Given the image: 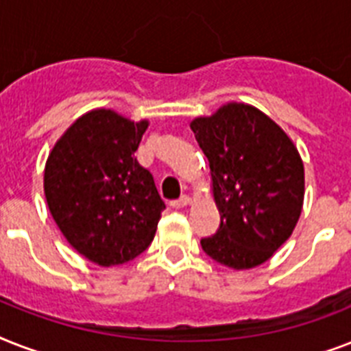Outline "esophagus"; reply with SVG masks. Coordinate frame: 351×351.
Returning <instances> with one entry per match:
<instances>
[{"label": "esophagus", "instance_id": "obj_1", "mask_svg": "<svg viewBox=\"0 0 351 351\" xmlns=\"http://www.w3.org/2000/svg\"><path fill=\"white\" fill-rule=\"evenodd\" d=\"M189 204H191V198L187 197V195H184V197H180L178 200H173V202H171V208L180 209V208H186V206H189Z\"/></svg>", "mask_w": 351, "mask_h": 351}]
</instances>
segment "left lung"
Wrapping results in <instances>:
<instances>
[{
	"instance_id": "8db88e82",
	"label": "left lung",
	"mask_w": 351,
	"mask_h": 351,
	"mask_svg": "<svg viewBox=\"0 0 351 351\" xmlns=\"http://www.w3.org/2000/svg\"><path fill=\"white\" fill-rule=\"evenodd\" d=\"M211 169L220 228L200 240L231 269L264 264L291 237L304 204V164L291 138L261 109L230 101L191 121Z\"/></svg>"
}]
</instances>
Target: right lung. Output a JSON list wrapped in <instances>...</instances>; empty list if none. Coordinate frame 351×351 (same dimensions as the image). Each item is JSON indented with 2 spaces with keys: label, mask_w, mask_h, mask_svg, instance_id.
Returning <instances> with one entry per match:
<instances>
[{
  "label": "right lung",
  "mask_w": 351,
  "mask_h": 351,
  "mask_svg": "<svg viewBox=\"0 0 351 351\" xmlns=\"http://www.w3.org/2000/svg\"><path fill=\"white\" fill-rule=\"evenodd\" d=\"M147 120L112 109L85 112L49 153L43 191L67 242L98 266L125 264L147 250L165 209L153 175L134 158Z\"/></svg>",
  "instance_id": "obj_1"
}]
</instances>
